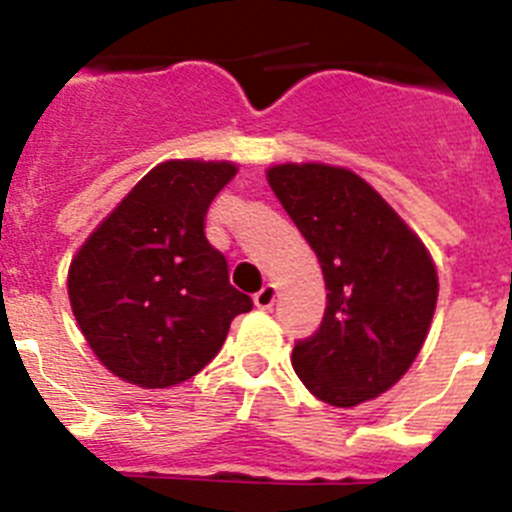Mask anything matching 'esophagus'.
Returning <instances> with one entry per match:
<instances>
[{
  "mask_svg": "<svg viewBox=\"0 0 512 512\" xmlns=\"http://www.w3.org/2000/svg\"><path fill=\"white\" fill-rule=\"evenodd\" d=\"M274 299H276V289L271 287V284H266L264 289H259V292L253 294V304L259 309H271L274 307Z\"/></svg>",
  "mask_w": 512,
  "mask_h": 512,
  "instance_id": "34e87169",
  "label": "esophagus"
}]
</instances>
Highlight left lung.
<instances>
[{"label": "left lung", "mask_w": 512, "mask_h": 512, "mask_svg": "<svg viewBox=\"0 0 512 512\" xmlns=\"http://www.w3.org/2000/svg\"><path fill=\"white\" fill-rule=\"evenodd\" d=\"M266 177L317 253L327 287L320 327L294 342V373L330 406L370 401L411 368L424 345L439 292L431 256L355 172L279 164Z\"/></svg>", "instance_id": "1"}]
</instances>
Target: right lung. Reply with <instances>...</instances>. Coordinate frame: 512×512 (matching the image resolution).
<instances>
[{"label": "right lung", "instance_id": "add662e5", "mask_svg": "<svg viewBox=\"0 0 512 512\" xmlns=\"http://www.w3.org/2000/svg\"><path fill=\"white\" fill-rule=\"evenodd\" d=\"M233 175L231 162H162L75 253L68 294L78 327L134 386L167 388L200 373L233 317L251 312L205 238L210 203Z\"/></svg>", "mask_w": 512, "mask_h": 512}]
</instances>
